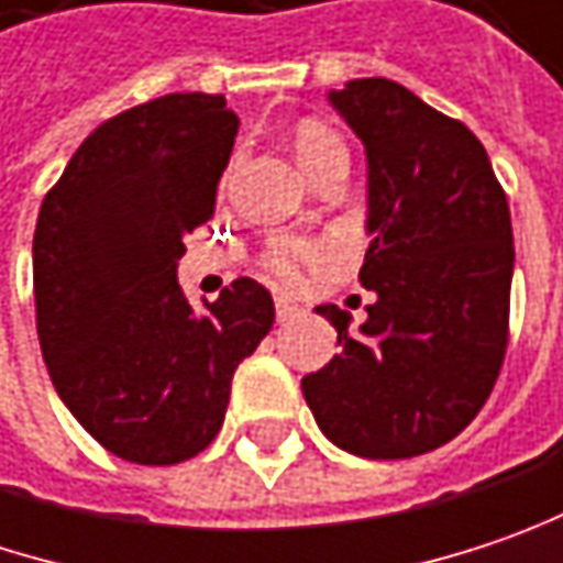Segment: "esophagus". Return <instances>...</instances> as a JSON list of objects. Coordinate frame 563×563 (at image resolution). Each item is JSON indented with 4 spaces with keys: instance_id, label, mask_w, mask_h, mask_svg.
Wrapping results in <instances>:
<instances>
[{
    "instance_id": "34e87169",
    "label": "esophagus",
    "mask_w": 563,
    "mask_h": 563,
    "mask_svg": "<svg viewBox=\"0 0 563 563\" xmlns=\"http://www.w3.org/2000/svg\"><path fill=\"white\" fill-rule=\"evenodd\" d=\"M275 317H278V323H288V320L301 317V307L291 303L288 298H275Z\"/></svg>"
}]
</instances>
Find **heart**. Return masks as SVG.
<instances>
[{
	"label": "heart",
	"mask_w": 563,
	"mask_h": 563,
	"mask_svg": "<svg viewBox=\"0 0 563 563\" xmlns=\"http://www.w3.org/2000/svg\"><path fill=\"white\" fill-rule=\"evenodd\" d=\"M291 150L301 163V169L313 179L323 169L336 166V163H349V146L340 134L317 121V118H303L291 128ZM330 256V246L323 240L313 236H295V233H275L268 236L265 250H262V265L282 278L285 285H295L301 278V272L307 265H317Z\"/></svg>",
	"instance_id": "b5f03b06"
}]
</instances>
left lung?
Returning <instances> with one entry per match:
<instances>
[{"instance_id":"obj_1","label":"left lung","mask_w":563,"mask_h":563,"mask_svg":"<svg viewBox=\"0 0 563 563\" xmlns=\"http://www.w3.org/2000/svg\"><path fill=\"white\" fill-rule=\"evenodd\" d=\"M333 108L368 153V320L317 307L340 355L301 382L323 435L358 459H413L481 413L509 345L512 223L484 143L400 82L352 79Z\"/></svg>"}]
</instances>
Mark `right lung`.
I'll list each match as a JSON object with an SVG mask.
<instances>
[{
	"label": "right lung",
	"mask_w": 563,
	"mask_h": 563,
	"mask_svg": "<svg viewBox=\"0 0 563 563\" xmlns=\"http://www.w3.org/2000/svg\"><path fill=\"white\" fill-rule=\"evenodd\" d=\"M240 118L223 96L173 92L99 124L44 195L34 227L37 340L69 413L111 455L179 464L221 432L236 365L275 303L236 278L185 301V236L211 221Z\"/></svg>",
	"instance_id": "obj_1"
}]
</instances>
